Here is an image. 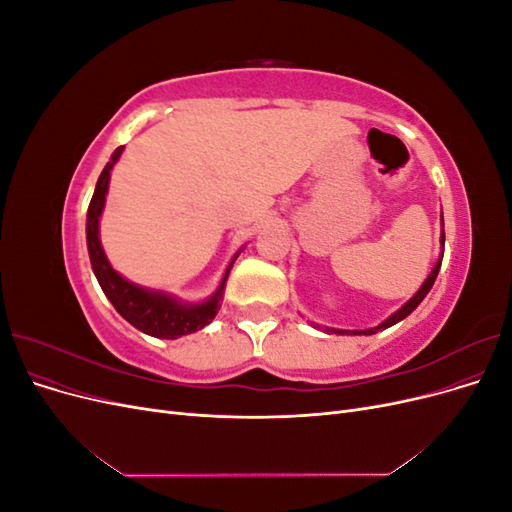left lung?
<instances>
[{
	"label": "left lung",
	"instance_id": "1",
	"mask_svg": "<svg viewBox=\"0 0 512 512\" xmlns=\"http://www.w3.org/2000/svg\"><path fill=\"white\" fill-rule=\"evenodd\" d=\"M442 226H444V222H442ZM440 243H442V247H444V230H442V237H440ZM442 256H444V250L440 252V258H438V262H436V267L431 269V273L427 275V280L423 282V286L416 290V294L414 297L408 301V303H404L401 305L395 314H391L389 318H386L382 324H378V327H374V329H365V331H342V329H329L327 327V331L329 333H346V335H374V333H378V331H384V329H389V327H393V324H397L399 320H404L406 316H410L414 309L421 305V301L427 297V292L431 290V286H433V282H436V277H438V271H440V267H442Z\"/></svg>",
	"mask_w": 512,
	"mask_h": 512
}]
</instances>
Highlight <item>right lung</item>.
I'll list each match as a JSON object with an SVG mask.
<instances>
[{
  "instance_id": "obj_1",
  "label": "right lung",
  "mask_w": 512,
  "mask_h": 512,
  "mask_svg": "<svg viewBox=\"0 0 512 512\" xmlns=\"http://www.w3.org/2000/svg\"><path fill=\"white\" fill-rule=\"evenodd\" d=\"M121 151L123 147H117L113 151L111 160H108V164L104 166L87 209V250H89L91 269H94L100 288L104 290L108 301L113 303V307L132 324V327L160 339H177L181 335H190L198 329L207 327V324L215 318V314H218L220 301L224 297V284L228 280L232 262L237 260L239 254H235V258L230 260V265L220 282V288L213 292V297H209L203 303H181L179 299L170 297L166 292L136 286L128 282L126 277H121L111 267V262H108L102 250L100 230H98L100 215L106 203L108 181H111V170L119 160Z\"/></svg>"
}]
</instances>
